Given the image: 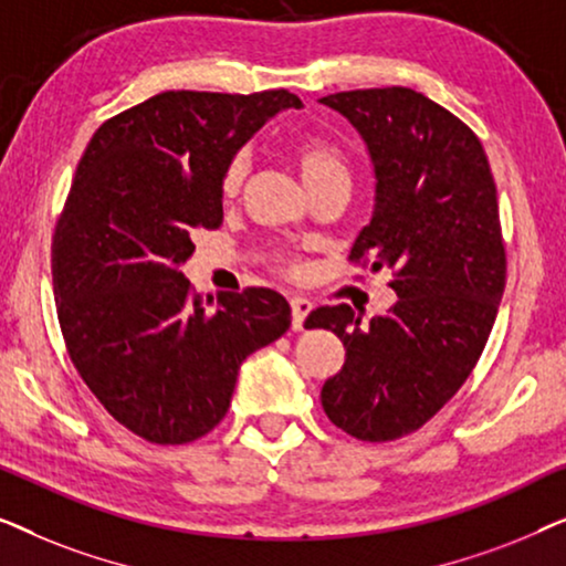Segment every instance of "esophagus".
<instances>
[{"mask_svg": "<svg viewBox=\"0 0 566 566\" xmlns=\"http://www.w3.org/2000/svg\"><path fill=\"white\" fill-rule=\"evenodd\" d=\"M312 301H306V298H301V296H293L291 298V327L293 329H304V322H306V316L312 314Z\"/></svg>", "mask_w": 566, "mask_h": 566, "instance_id": "1", "label": "esophagus"}]
</instances>
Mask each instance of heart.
<instances>
[{"label":"heart","mask_w":566,"mask_h":566,"mask_svg":"<svg viewBox=\"0 0 566 566\" xmlns=\"http://www.w3.org/2000/svg\"><path fill=\"white\" fill-rule=\"evenodd\" d=\"M293 157H296V165L301 169V175H304L308 190H316L319 185L332 180V177H347L345 157L339 154L335 144L327 142V138H322V136H301L298 142L293 144ZM247 169H250V157H247V151L234 154L221 175V196L223 198L237 196L239 188H242L244 177H247ZM281 268L291 275L301 273V262L293 258H283Z\"/></svg>","instance_id":"b5f03b06"}]
</instances>
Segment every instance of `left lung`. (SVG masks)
<instances>
[{
    "label": "left lung",
    "mask_w": 566,
    "mask_h": 566,
    "mask_svg": "<svg viewBox=\"0 0 566 566\" xmlns=\"http://www.w3.org/2000/svg\"><path fill=\"white\" fill-rule=\"evenodd\" d=\"M319 103L358 128L376 169L374 216L350 260L391 270L399 296L366 327L347 304L306 316L345 345L322 407L347 436L386 443L420 430L490 339L507 275L497 188L474 130L422 92L353 90Z\"/></svg>",
    "instance_id": "1"
}]
</instances>
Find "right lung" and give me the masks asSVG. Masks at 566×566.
<instances>
[{"mask_svg": "<svg viewBox=\"0 0 566 566\" xmlns=\"http://www.w3.org/2000/svg\"><path fill=\"white\" fill-rule=\"evenodd\" d=\"M289 90H172L95 130L56 221L53 296L69 358L107 412L157 446L203 438L227 415L247 355L291 327L270 289L200 296L180 265L223 221L221 175Z\"/></svg>", "mask_w": 566, "mask_h": 566, "instance_id": "right-lung-1", "label": "right lung"}]
</instances>
